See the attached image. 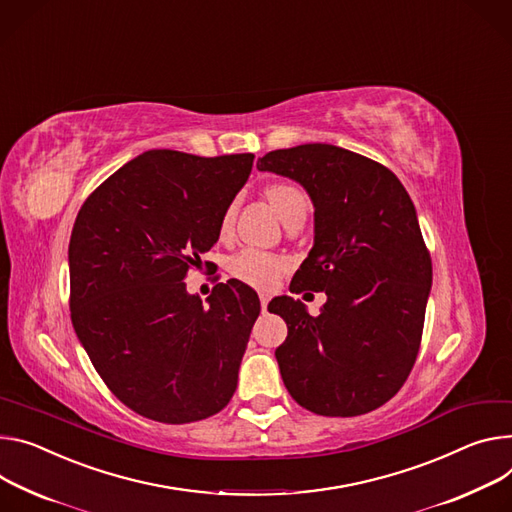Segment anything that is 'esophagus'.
Returning <instances> with one entry per match:
<instances>
[{"label":"esophagus","instance_id":"obj_1","mask_svg":"<svg viewBox=\"0 0 512 512\" xmlns=\"http://www.w3.org/2000/svg\"><path fill=\"white\" fill-rule=\"evenodd\" d=\"M259 302H261V308L265 310L267 304H269V294L267 292H259Z\"/></svg>","mask_w":512,"mask_h":512}]
</instances>
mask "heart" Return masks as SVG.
I'll return each mask as SVG.
<instances>
[{"label":"heart","instance_id":"heart-1","mask_svg":"<svg viewBox=\"0 0 512 512\" xmlns=\"http://www.w3.org/2000/svg\"><path fill=\"white\" fill-rule=\"evenodd\" d=\"M265 196L271 202L277 216H280L284 222L290 218H296V216H306L308 206H310L306 192L300 188V185H296L292 181L269 183L265 190ZM232 220H235V204H230L220 216V222H218L220 237L228 235L232 228ZM286 269H288V263L282 257L255 251V249L241 251L237 257L230 259V273L235 275L237 280H241L249 286H255V288H263V290L277 286V282L282 280Z\"/></svg>","mask_w":512,"mask_h":512}]
</instances>
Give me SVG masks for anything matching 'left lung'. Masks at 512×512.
Listing matches in <instances>:
<instances>
[{
	"label": "left lung",
	"mask_w": 512,
	"mask_h": 512,
	"mask_svg": "<svg viewBox=\"0 0 512 512\" xmlns=\"http://www.w3.org/2000/svg\"><path fill=\"white\" fill-rule=\"evenodd\" d=\"M259 171L302 183L314 202V247L290 292L327 294L318 316L277 296L288 324L275 359L290 396L322 416L386 404L421 349L433 265L400 179L359 153L310 143L267 153Z\"/></svg>",
	"instance_id": "left-lung-1"
}]
</instances>
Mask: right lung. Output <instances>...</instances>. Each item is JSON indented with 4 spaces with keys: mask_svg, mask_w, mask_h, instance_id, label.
Here are the masks:
<instances>
[{
    "mask_svg": "<svg viewBox=\"0 0 512 512\" xmlns=\"http://www.w3.org/2000/svg\"><path fill=\"white\" fill-rule=\"evenodd\" d=\"M253 159L147 151L100 183L75 218L73 329L110 392L151 421H202L237 390L259 298L228 280L204 306L183 280L218 241Z\"/></svg>",
    "mask_w": 512,
    "mask_h": 512,
    "instance_id": "right-lung-1",
    "label": "right lung"
}]
</instances>
